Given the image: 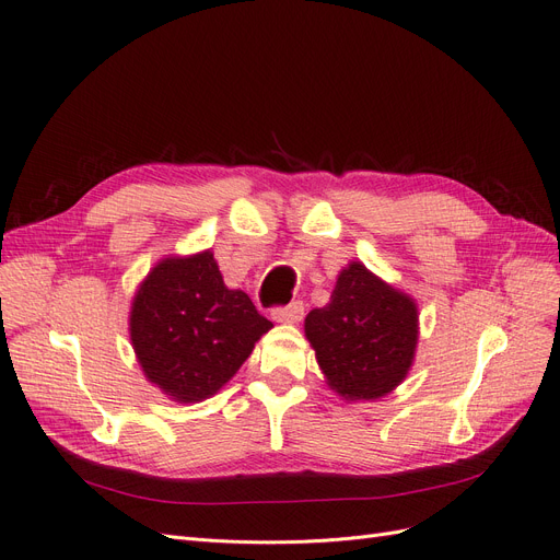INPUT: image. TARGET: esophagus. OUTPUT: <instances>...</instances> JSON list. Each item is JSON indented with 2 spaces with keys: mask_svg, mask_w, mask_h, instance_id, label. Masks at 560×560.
Here are the masks:
<instances>
[{
  "mask_svg": "<svg viewBox=\"0 0 560 560\" xmlns=\"http://www.w3.org/2000/svg\"><path fill=\"white\" fill-rule=\"evenodd\" d=\"M303 303L301 301H294V303H289V305H284V307H276L273 312H271V317H273V322H278V324H296V322H301L303 319Z\"/></svg>",
  "mask_w": 560,
  "mask_h": 560,
  "instance_id": "34e87169",
  "label": "esophagus"
}]
</instances>
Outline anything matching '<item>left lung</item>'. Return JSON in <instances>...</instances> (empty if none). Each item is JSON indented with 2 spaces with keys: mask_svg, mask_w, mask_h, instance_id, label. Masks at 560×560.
I'll return each mask as SVG.
<instances>
[{
  "mask_svg": "<svg viewBox=\"0 0 560 560\" xmlns=\"http://www.w3.org/2000/svg\"><path fill=\"white\" fill-rule=\"evenodd\" d=\"M305 338L332 393L374 401L405 382L418 347V305L363 261H349L324 307L305 317Z\"/></svg>",
  "mask_w": 560,
  "mask_h": 560,
  "instance_id": "obj_1",
  "label": "left lung"
}]
</instances>
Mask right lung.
<instances>
[{
  "instance_id": "obj_1",
  "label": "right lung",
  "mask_w": 560,
  "mask_h": 560,
  "mask_svg": "<svg viewBox=\"0 0 560 560\" xmlns=\"http://www.w3.org/2000/svg\"><path fill=\"white\" fill-rule=\"evenodd\" d=\"M273 324L230 289L211 250L170 255L130 303V345L147 382L178 405L213 397Z\"/></svg>"
}]
</instances>
